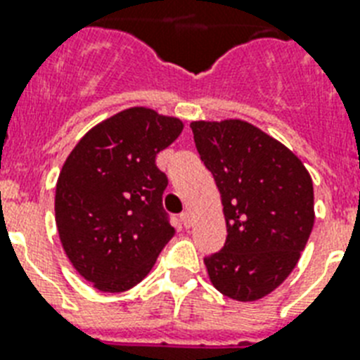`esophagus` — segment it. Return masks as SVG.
<instances>
[{"instance_id": "34e87169", "label": "esophagus", "mask_w": 360, "mask_h": 360, "mask_svg": "<svg viewBox=\"0 0 360 360\" xmlns=\"http://www.w3.org/2000/svg\"><path fill=\"white\" fill-rule=\"evenodd\" d=\"M179 220H181V224H183V226H185V227L192 226V214H190L188 210H185V212H181Z\"/></svg>"}]
</instances>
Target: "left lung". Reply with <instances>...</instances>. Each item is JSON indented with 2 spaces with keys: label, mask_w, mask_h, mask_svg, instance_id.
Here are the masks:
<instances>
[{
  "label": "left lung",
  "mask_w": 360,
  "mask_h": 360,
  "mask_svg": "<svg viewBox=\"0 0 360 360\" xmlns=\"http://www.w3.org/2000/svg\"><path fill=\"white\" fill-rule=\"evenodd\" d=\"M190 127L227 226L224 248L205 257L210 283L236 302L261 300L290 276L311 236V175L286 146L244 120Z\"/></svg>",
  "instance_id": "8db88e82"
}]
</instances>
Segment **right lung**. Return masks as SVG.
<instances>
[{
    "label": "right lung",
    "mask_w": 360,
    "mask_h": 360,
    "mask_svg": "<svg viewBox=\"0 0 360 360\" xmlns=\"http://www.w3.org/2000/svg\"><path fill=\"white\" fill-rule=\"evenodd\" d=\"M183 127L179 118L131 107L94 125L64 160L55 188L58 238L98 290L139 285L175 235L162 209L168 179L155 159Z\"/></svg>",
    "instance_id": "obj_1"
}]
</instances>
